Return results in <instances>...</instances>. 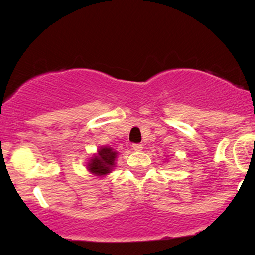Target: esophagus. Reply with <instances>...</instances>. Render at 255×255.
<instances>
[{"label": "esophagus", "mask_w": 255, "mask_h": 255, "mask_svg": "<svg viewBox=\"0 0 255 255\" xmlns=\"http://www.w3.org/2000/svg\"><path fill=\"white\" fill-rule=\"evenodd\" d=\"M131 147H133V150L136 151V152L142 150V145L141 144H133V145H131Z\"/></svg>", "instance_id": "esophagus-1"}]
</instances>
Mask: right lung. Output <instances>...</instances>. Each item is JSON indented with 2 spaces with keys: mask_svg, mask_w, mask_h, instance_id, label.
Wrapping results in <instances>:
<instances>
[{
  "mask_svg": "<svg viewBox=\"0 0 255 255\" xmlns=\"http://www.w3.org/2000/svg\"><path fill=\"white\" fill-rule=\"evenodd\" d=\"M116 152L113 148L103 147L98 151V156L93 157L89 163V170L96 175H107L109 174L111 168L114 166L116 158Z\"/></svg>",
  "mask_w": 255,
  "mask_h": 255,
  "instance_id": "1",
  "label": "right lung"
}]
</instances>
